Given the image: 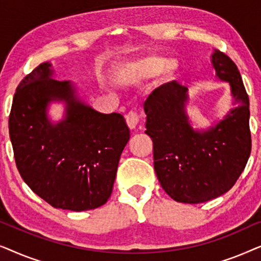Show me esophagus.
Returning a JSON list of instances; mask_svg holds the SVG:
<instances>
[{
  "label": "esophagus",
  "instance_id": "1",
  "mask_svg": "<svg viewBox=\"0 0 261 261\" xmlns=\"http://www.w3.org/2000/svg\"><path fill=\"white\" fill-rule=\"evenodd\" d=\"M139 121H140V116H139V114H137L135 112H129L126 115L127 126L129 127L130 129H135V127L138 126Z\"/></svg>",
  "mask_w": 261,
  "mask_h": 261
}]
</instances>
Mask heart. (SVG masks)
<instances>
[{
  "label": "heart",
  "instance_id": "obj_1",
  "mask_svg": "<svg viewBox=\"0 0 261 261\" xmlns=\"http://www.w3.org/2000/svg\"><path fill=\"white\" fill-rule=\"evenodd\" d=\"M178 62L176 59H165L162 56L148 55L127 63L119 71V78L124 83L144 81L156 74L160 80H169L176 73Z\"/></svg>",
  "mask_w": 261,
  "mask_h": 261
}]
</instances>
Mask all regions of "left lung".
<instances>
[{"label": "left lung", "mask_w": 261, "mask_h": 261, "mask_svg": "<svg viewBox=\"0 0 261 261\" xmlns=\"http://www.w3.org/2000/svg\"><path fill=\"white\" fill-rule=\"evenodd\" d=\"M212 64L220 81L228 82L235 108L206 129H195L187 113L188 88L170 82L144 103L145 133L153 141L154 170L167 195L197 204L230 190L251 154L249 99L238 66L215 49Z\"/></svg>", "instance_id": "obj_1"}]
</instances>
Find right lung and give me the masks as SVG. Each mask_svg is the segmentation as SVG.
Returning a JSON list of instances; mask_svg holds the SVG:
<instances>
[{"label":"right lung","mask_w":261,"mask_h":261,"mask_svg":"<svg viewBox=\"0 0 261 261\" xmlns=\"http://www.w3.org/2000/svg\"><path fill=\"white\" fill-rule=\"evenodd\" d=\"M42 63L21 81L9 115L16 167L28 187L53 208L84 212L108 201L129 129L121 114L96 112L70 81L53 80ZM64 103L52 123L48 106Z\"/></svg>","instance_id":"1"}]
</instances>
